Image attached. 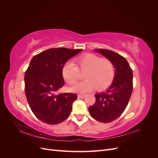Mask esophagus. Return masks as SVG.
<instances>
[{
    "mask_svg": "<svg viewBox=\"0 0 158 158\" xmlns=\"http://www.w3.org/2000/svg\"><path fill=\"white\" fill-rule=\"evenodd\" d=\"M85 96V95L84 94H78V98H81V99L84 98Z\"/></svg>",
    "mask_w": 158,
    "mask_h": 158,
    "instance_id": "obj_1",
    "label": "esophagus"
}]
</instances>
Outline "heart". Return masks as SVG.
Segmentation results:
<instances>
[{"label": "heart", "mask_w": 158, "mask_h": 158, "mask_svg": "<svg viewBox=\"0 0 158 158\" xmlns=\"http://www.w3.org/2000/svg\"><path fill=\"white\" fill-rule=\"evenodd\" d=\"M80 73L84 74L85 81L80 82L71 88L78 93H88L94 88L103 90L109 86L114 76V66L113 62L107 58H102L94 54H85L76 59V66L67 62L63 67L62 74L69 85H74L80 78Z\"/></svg>", "instance_id": "b5f03b06"}]
</instances>
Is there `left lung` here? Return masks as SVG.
Returning a JSON list of instances; mask_svg holds the SVG:
<instances>
[{
	"label": "left lung",
	"mask_w": 158,
	"mask_h": 158,
	"mask_svg": "<svg viewBox=\"0 0 158 158\" xmlns=\"http://www.w3.org/2000/svg\"><path fill=\"white\" fill-rule=\"evenodd\" d=\"M111 60L115 71L113 83L105 92L95 94V101L88 109L90 115L101 123H108L120 117L132 92V70L125 57L111 50H95Z\"/></svg>",
	"instance_id": "8db88e82"
}]
</instances>
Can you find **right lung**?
I'll list each match as a JSON object with an SVG mask.
<instances>
[{
    "label": "right lung",
    "mask_w": 158,
    "mask_h": 158,
    "mask_svg": "<svg viewBox=\"0 0 158 158\" xmlns=\"http://www.w3.org/2000/svg\"><path fill=\"white\" fill-rule=\"evenodd\" d=\"M82 50L49 49L31 59L24 75L25 93L31 110L41 121L56 125L69 117L77 95L56 93L64 85L63 66Z\"/></svg>",
    "instance_id": "add662e5"
}]
</instances>
